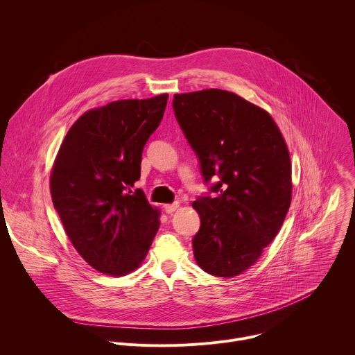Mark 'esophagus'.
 I'll return each instance as SVG.
<instances>
[{"instance_id":"1","label":"esophagus","mask_w":355,"mask_h":355,"mask_svg":"<svg viewBox=\"0 0 355 355\" xmlns=\"http://www.w3.org/2000/svg\"><path fill=\"white\" fill-rule=\"evenodd\" d=\"M178 207H180L178 202H174V204H168V205H164V212H166V214H168V215H171L173 212H175V211L178 209Z\"/></svg>"}]
</instances>
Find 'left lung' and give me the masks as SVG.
Returning <instances> with one entry per match:
<instances>
[{"instance_id":"left-lung-1","label":"left lung","mask_w":355,"mask_h":355,"mask_svg":"<svg viewBox=\"0 0 355 355\" xmlns=\"http://www.w3.org/2000/svg\"><path fill=\"white\" fill-rule=\"evenodd\" d=\"M173 110L215 192L193 209L198 266L215 277H236L254 264L279 232L291 205V159L268 112L234 92L175 94Z\"/></svg>"}]
</instances>
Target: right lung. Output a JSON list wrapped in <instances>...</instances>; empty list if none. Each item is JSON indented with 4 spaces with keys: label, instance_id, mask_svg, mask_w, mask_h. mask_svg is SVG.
I'll return each instance as SVG.
<instances>
[{
    "label": "right lung",
    "instance_id": "add662e5",
    "mask_svg": "<svg viewBox=\"0 0 355 355\" xmlns=\"http://www.w3.org/2000/svg\"><path fill=\"white\" fill-rule=\"evenodd\" d=\"M167 94L122 99L80 116L58 153L50 193L78 254L96 271L121 277L144 260L159 226L140 178L144 144L164 115Z\"/></svg>",
    "mask_w": 355,
    "mask_h": 355
}]
</instances>
